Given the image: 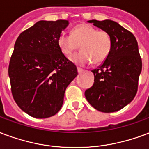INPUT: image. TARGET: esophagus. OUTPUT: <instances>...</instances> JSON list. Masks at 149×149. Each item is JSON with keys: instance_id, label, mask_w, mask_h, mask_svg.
<instances>
[{"instance_id": "obj_1", "label": "esophagus", "mask_w": 149, "mask_h": 149, "mask_svg": "<svg viewBox=\"0 0 149 149\" xmlns=\"http://www.w3.org/2000/svg\"><path fill=\"white\" fill-rule=\"evenodd\" d=\"M77 71H78L79 73H81V72H83L84 71V70L82 69V68H80V67H77Z\"/></svg>"}]
</instances>
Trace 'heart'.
<instances>
[{
  "instance_id": "1",
  "label": "heart",
  "mask_w": 149,
  "mask_h": 149,
  "mask_svg": "<svg viewBox=\"0 0 149 149\" xmlns=\"http://www.w3.org/2000/svg\"><path fill=\"white\" fill-rule=\"evenodd\" d=\"M58 44L61 52L67 57L71 56L79 46L81 52L71 57V61L85 65L91 62L95 64L104 62L112 51V39L105 29L80 24L72 29L71 34L65 32L60 34Z\"/></svg>"
}]
</instances>
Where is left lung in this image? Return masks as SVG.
<instances>
[{"instance_id": "obj_1", "label": "left lung", "mask_w": 149, "mask_h": 149, "mask_svg": "<svg viewBox=\"0 0 149 149\" xmlns=\"http://www.w3.org/2000/svg\"><path fill=\"white\" fill-rule=\"evenodd\" d=\"M88 22L109 33L112 47L107 58L91 71L95 82L85 91V97L100 112H116L129 104L138 91L142 68L138 42L131 32L114 21Z\"/></svg>"}]
</instances>
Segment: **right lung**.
Listing matches in <instances>:
<instances>
[{"label": "right lung", "instance_id": "right-lung-1", "mask_svg": "<svg viewBox=\"0 0 149 149\" xmlns=\"http://www.w3.org/2000/svg\"><path fill=\"white\" fill-rule=\"evenodd\" d=\"M67 20L39 21L22 32L8 66L11 91L20 109L33 117H51L63 104L77 66L61 52L58 38Z\"/></svg>", "mask_w": 149, "mask_h": 149}]
</instances>
